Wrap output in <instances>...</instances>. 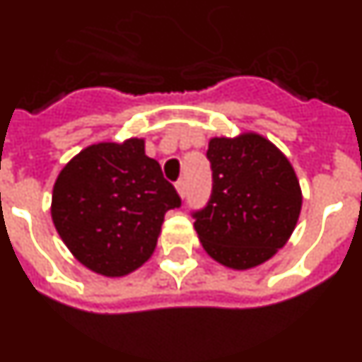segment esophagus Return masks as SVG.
Instances as JSON below:
<instances>
[{
    "label": "esophagus",
    "mask_w": 362,
    "mask_h": 362,
    "mask_svg": "<svg viewBox=\"0 0 362 362\" xmlns=\"http://www.w3.org/2000/svg\"><path fill=\"white\" fill-rule=\"evenodd\" d=\"M175 187H176V193H178V195H180L182 199H184V197H186V182L178 180L175 184Z\"/></svg>",
    "instance_id": "1"
}]
</instances>
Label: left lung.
<instances>
[{
    "instance_id": "8db88e82",
    "label": "left lung",
    "mask_w": 362,
    "mask_h": 362,
    "mask_svg": "<svg viewBox=\"0 0 362 362\" xmlns=\"http://www.w3.org/2000/svg\"><path fill=\"white\" fill-rule=\"evenodd\" d=\"M208 160L214 189L195 217L200 245L217 263L233 270L261 265L293 235L302 189L293 165L257 132L211 138Z\"/></svg>"
}]
</instances>
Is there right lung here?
Segmentation results:
<instances>
[{
  "label": "right lung",
  "instance_id": "right-lung-1",
  "mask_svg": "<svg viewBox=\"0 0 362 362\" xmlns=\"http://www.w3.org/2000/svg\"><path fill=\"white\" fill-rule=\"evenodd\" d=\"M180 206L144 138L88 145L64 165L51 218L75 259L95 274L121 278L153 256L163 217Z\"/></svg>",
  "mask_w": 362,
  "mask_h": 362
}]
</instances>
